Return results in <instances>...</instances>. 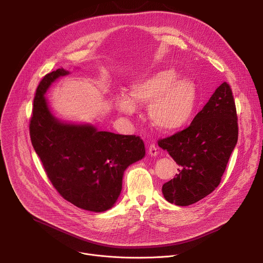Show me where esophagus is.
<instances>
[{
  "mask_svg": "<svg viewBox=\"0 0 263 263\" xmlns=\"http://www.w3.org/2000/svg\"><path fill=\"white\" fill-rule=\"evenodd\" d=\"M148 154L151 156H157L158 154V148L155 143H151L148 146Z\"/></svg>",
  "mask_w": 263,
  "mask_h": 263,
  "instance_id": "1",
  "label": "esophagus"
}]
</instances>
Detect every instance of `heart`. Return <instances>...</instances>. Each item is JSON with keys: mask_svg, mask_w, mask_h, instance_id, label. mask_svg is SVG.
<instances>
[{"mask_svg": "<svg viewBox=\"0 0 263 263\" xmlns=\"http://www.w3.org/2000/svg\"><path fill=\"white\" fill-rule=\"evenodd\" d=\"M174 69H161L131 85V95L124 91L115 97L117 108L132 115L137 103L149 104L148 116L162 131H175L187 125L196 111L198 92L196 84L186 78L177 79Z\"/></svg>", "mask_w": 263, "mask_h": 263, "instance_id": "b5f03b06", "label": "heart"}]
</instances>
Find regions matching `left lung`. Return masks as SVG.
I'll list each match as a JSON object with an SVG mask.
<instances>
[{"instance_id":"left-lung-1","label":"left lung","mask_w":263,"mask_h":263,"mask_svg":"<svg viewBox=\"0 0 263 263\" xmlns=\"http://www.w3.org/2000/svg\"><path fill=\"white\" fill-rule=\"evenodd\" d=\"M234 98L227 82L220 84L190 127L158 140L179 164V173L162 186L165 200L189 206L211 194L220 183L237 143Z\"/></svg>"}]
</instances>
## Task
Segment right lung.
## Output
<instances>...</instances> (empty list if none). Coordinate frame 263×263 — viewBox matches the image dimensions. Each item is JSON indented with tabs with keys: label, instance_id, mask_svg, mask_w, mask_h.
Returning a JSON list of instances; mask_svg holds the SVG:
<instances>
[{
	"label": "right lung",
	"instance_id": "1",
	"mask_svg": "<svg viewBox=\"0 0 263 263\" xmlns=\"http://www.w3.org/2000/svg\"><path fill=\"white\" fill-rule=\"evenodd\" d=\"M68 73L58 68L47 73L37 87L29 126L31 142L63 199L81 209L103 212L115 205L124 172L144 157L145 148L139 136L58 121L45 93L56 79Z\"/></svg>",
	"mask_w": 263,
	"mask_h": 263
}]
</instances>
